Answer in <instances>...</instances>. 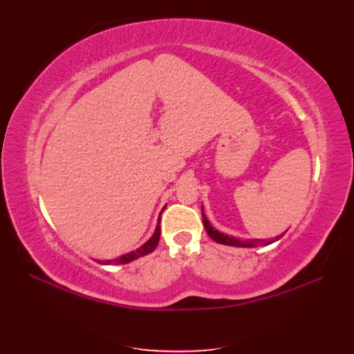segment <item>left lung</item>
Wrapping results in <instances>:
<instances>
[{
    "label": "left lung",
    "instance_id": "obj_1",
    "mask_svg": "<svg viewBox=\"0 0 354 354\" xmlns=\"http://www.w3.org/2000/svg\"><path fill=\"white\" fill-rule=\"evenodd\" d=\"M202 218H203V226H205V229H207L208 236H209L212 241H216L217 243H223V245L242 246V248H252V246H266V245H270V243L276 242L277 239H281V238L283 236V234H285V232H283L282 234H279V236L273 238L272 241H266V239H250V241H241V239H238V238L229 236V234L220 233L218 230L214 229V227L211 226V224H209V221L207 220L205 214H203V209H202Z\"/></svg>",
    "mask_w": 354,
    "mask_h": 354
}]
</instances>
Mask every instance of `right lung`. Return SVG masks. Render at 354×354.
Instances as JSON below:
<instances>
[{
    "label": "right lung",
    "instance_id": "add662e5",
    "mask_svg": "<svg viewBox=\"0 0 354 354\" xmlns=\"http://www.w3.org/2000/svg\"><path fill=\"white\" fill-rule=\"evenodd\" d=\"M159 221H160V216L158 218V224H156V229H155L153 236L149 239L145 245H142L140 248H137L136 251H131V252H128L125 255L118 257V259H115V260H106L104 264H112V263L113 264H127V263H130V261H133L136 259H140V257H143V255L151 254L156 248V245L159 242V236H160V223Z\"/></svg>",
    "mask_w": 354,
    "mask_h": 354
}]
</instances>
